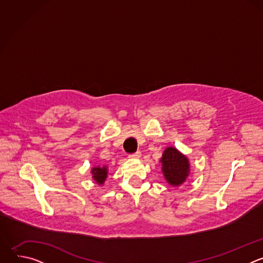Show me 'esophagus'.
Segmentation results:
<instances>
[{"instance_id":"obj_1","label":"esophagus","mask_w":263,"mask_h":263,"mask_svg":"<svg viewBox=\"0 0 263 263\" xmlns=\"http://www.w3.org/2000/svg\"><path fill=\"white\" fill-rule=\"evenodd\" d=\"M140 156H141V153L139 151H137L134 154H130L129 158H131V159H138V158H140Z\"/></svg>"}]
</instances>
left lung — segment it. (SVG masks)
Wrapping results in <instances>:
<instances>
[{
	"instance_id": "obj_1",
	"label": "left lung",
	"mask_w": 263,
	"mask_h": 263,
	"mask_svg": "<svg viewBox=\"0 0 263 263\" xmlns=\"http://www.w3.org/2000/svg\"><path fill=\"white\" fill-rule=\"evenodd\" d=\"M160 162L162 163L164 178L172 186L183 184L190 175L189 159L174 146H168L164 149Z\"/></svg>"
}]
</instances>
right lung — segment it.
<instances>
[{"label":"right lung","instance_id":"right-lung-1","mask_svg":"<svg viewBox=\"0 0 263 263\" xmlns=\"http://www.w3.org/2000/svg\"><path fill=\"white\" fill-rule=\"evenodd\" d=\"M91 174H92V178L96 181V183H98L99 185L104 184L106 178H107V174H108V170L107 166H95L91 170Z\"/></svg>","mask_w":263,"mask_h":263}]
</instances>
